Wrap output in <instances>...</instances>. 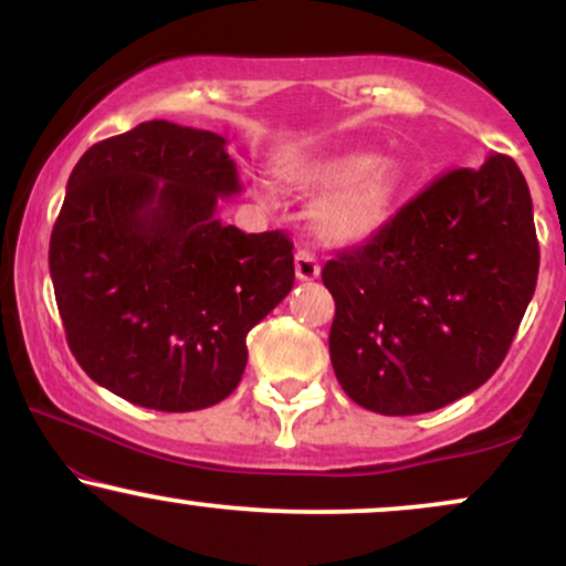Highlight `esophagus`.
Instances as JSON below:
<instances>
[{"label":"esophagus","mask_w":566,"mask_h":566,"mask_svg":"<svg viewBox=\"0 0 566 566\" xmlns=\"http://www.w3.org/2000/svg\"><path fill=\"white\" fill-rule=\"evenodd\" d=\"M295 274L297 279H303V282H314V279L319 276V261H316V255L308 247H301V250L295 252Z\"/></svg>","instance_id":"1"}]
</instances>
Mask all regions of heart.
<instances>
[{"label": "heart", "mask_w": 566, "mask_h": 566, "mask_svg": "<svg viewBox=\"0 0 566 566\" xmlns=\"http://www.w3.org/2000/svg\"><path fill=\"white\" fill-rule=\"evenodd\" d=\"M284 178L297 188H327L314 205V226L324 239L343 244L382 229L407 184L399 161L373 151L290 161Z\"/></svg>", "instance_id": "1"}]
</instances>
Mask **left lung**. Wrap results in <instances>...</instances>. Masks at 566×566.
<instances>
[{"instance_id":"8db88e82","label":"left lung","mask_w":566,"mask_h":566,"mask_svg":"<svg viewBox=\"0 0 566 566\" xmlns=\"http://www.w3.org/2000/svg\"><path fill=\"white\" fill-rule=\"evenodd\" d=\"M541 247L527 180L492 154L444 172L365 244L324 263L329 359L350 399L420 415L495 375L535 295Z\"/></svg>"}]
</instances>
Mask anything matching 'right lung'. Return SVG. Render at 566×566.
<instances>
[{
  "label": "right lung",
  "instance_id": "1",
  "mask_svg": "<svg viewBox=\"0 0 566 566\" xmlns=\"http://www.w3.org/2000/svg\"><path fill=\"white\" fill-rule=\"evenodd\" d=\"M242 191L226 138L143 122L71 172L50 276L71 354L97 386L161 412L218 405L242 380L247 333L295 282L287 233L218 218Z\"/></svg>",
  "mask_w": 566,
  "mask_h": 566
}]
</instances>
